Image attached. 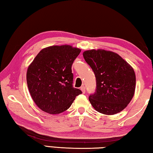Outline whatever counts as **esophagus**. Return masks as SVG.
Returning a JSON list of instances; mask_svg holds the SVG:
<instances>
[{
	"instance_id": "34e87169",
	"label": "esophagus",
	"mask_w": 153,
	"mask_h": 153,
	"mask_svg": "<svg viewBox=\"0 0 153 153\" xmlns=\"http://www.w3.org/2000/svg\"><path fill=\"white\" fill-rule=\"evenodd\" d=\"M80 90H82V92L83 93H84V94L85 92H86V87L84 86L80 88Z\"/></svg>"
}]
</instances>
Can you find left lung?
Segmentation results:
<instances>
[{
    "label": "left lung",
    "instance_id": "left-lung-1",
    "mask_svg": "<svg viewBox=\"0 0 153 153\" xmlns=\"http://www.w3.org/2000/svg\"><path fill=\"white\" fill-rule=\"evenodd\" d=\"M83 56L94 71L97 88L89 100L96 111L114 115L123 110L134 97V69L117 53L105 50L84 51Z\"/></svg>",
    "mask_w": 153,
    "mask_h": 153
}]
</instances>
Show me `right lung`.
I'll use <instances>...</instances> for the list:
<instances>
[{"label":"right lung","mask_w":153,"mask_h":153,"mask_svg":"<svg viewBox=\"0 0 153 153\" xmlns=\"http://www.w3.org/2000/svg\"><path fill=\"white\" fill-rule=\"evenodd\" d=\"M81 52L69 45L52 46L38 54L27 71V84L36 105L50 114L68 109L82 94L73 87L71 66Z\"/></svg>","instance_id":"right-lung-1"}]
</instances>
